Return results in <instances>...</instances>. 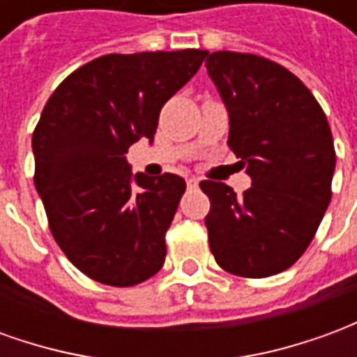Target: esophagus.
Instances as JSON below:
<instances>
[{"label": "esophagus", "instance_id": "obj_1", "mask_svg": "<svg viewBox=\"0 0 357 357\" xmlns=\"http://www.w3.org/2000/svg\"><path fill=\"white\" fill-rule=\"evenodd\" d=\"M199 185V179L197 178H187V187H197Z\"/></svg>", "mask_w": 357, "mask_h": 357}]
</instances>
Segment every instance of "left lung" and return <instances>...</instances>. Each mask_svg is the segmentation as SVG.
Returning a JSON list of instances; mask_svg holds the SVG:
<instances>
[{
  "instance_id": "1",
  "label": "left lung",
  "mask_w": 357,
  "mask_h": 357,
  "mask_svg": "<svg viewBox=\"0 0 357 357\" xmlns=\"http://www.w3.org/2000/svg\"><path fill=\"white\" fill-rule=\"evenodd\" d=\"M206 70L229 114L227 145L252 179L243 197L201 181L210 250L233 275H275L304 255L329 206L337 162L329 122L312 91L269 59L216 51Z\"/></svg>"
}]
</instances>
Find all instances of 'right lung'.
<instances>
[{"label": "right lung", "instance_id": "right-lung-1", "mask_svg": "<svg viewBox=\"0 0 357 357\" xmlns=\"http://www.w3.org/2000/svg\"><path fill=\"white\" fill-rule=\"evenodd\" d=\"M206 55H102L61 82L43 107L32 135L36 191L61 250L93 281L132 287L162 268L185 179L133 176L126 153L139 139L153 143L164 102Z\"/></svg>", "mask_w": 357, "mask_h": 357}]
</instances>
